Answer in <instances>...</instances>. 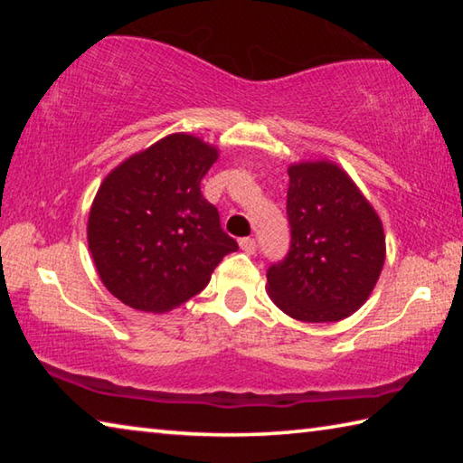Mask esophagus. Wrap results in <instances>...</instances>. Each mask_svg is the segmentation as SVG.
<instances>
[{
	"instance_id": "34e87169",
	"label": "esophagus",
	"mask_w": 463,
	"mask_h": 463,
	"mask_svg": "<svg viewBox=\"0 0 463 463\" xmlns=\"http://www.w3.org/2000/svg\"><path fill=\"white\" fill-rule=\"evenodd\" d=\"M239 247L245 250V253H255L257 250V242H255V239H250V237H245V239H241L239 241Z\"/></svg>"
}]
</instances>
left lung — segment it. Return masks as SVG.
<instances>
[{
  "label": "left lung",
  "mask_w": 463,
  "mask_h": 463,
  "mask_svg": "<svg viewBox=\"0 0 463 463\" xmlns=\"http://www.w3.org/2000/svg\"><path fill=\"white\" fill-rule=\"evenodd\" d=\"M289 253L268 269L273 304L302 323H335L370 298L386 260V234L370 200L333 161L288 167Z\"/></svg>",
  "instance_id": "1"
}]
</instances>
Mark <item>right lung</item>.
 Listing matches in <instances>:
<instances>
[{"label":"right lung","instance_id":"right-lung-1","mask_svg":"<svg viewBox=\"0 0 463 463\" xmlns=\"http://www.w3.org/2000/svg\"><path fill=\"white\" fill-rule=\"evenodd\" d=\"M218 148L185 132L156 140L114 167L88 218L101 284L127 307L167 312L208 286L237 241L200 192Z\"/></svg>","mask_w":463,"mask_h":463}]
</instances>
